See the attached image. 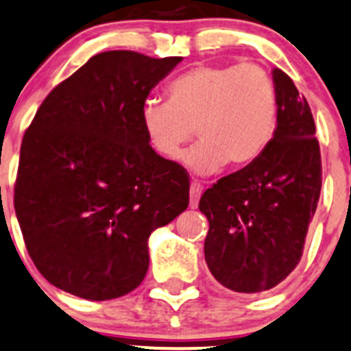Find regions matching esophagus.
Instances as JSON below:
<instances>
[{
  "mask_svg": "<svg viewBox=\"0 0 351 351\" xmlns=\"http://www.w3.org/2000/svg\"><path fill=\"white\" fill-rule=\"evenodd\" d=\"M202 193H204V186H202L198 182L191 183L190 185V206L191 208H197Z\"/></svg>",
  "mask_w": 351,
  "mask_h": 351,
  "instance_id": "obj_1",
  "label": "esophagus"
}]
</instances>
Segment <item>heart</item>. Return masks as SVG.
Segmentation results:
<instances>
[{
    "label": "heart",
    "instance_id": "b5f03b06",
    "mask_svg": "<svg viewBox=\"0 0 351 351\" xmlns=\"http://www.w3.org/2000/svg\"><path fill=\"white\" fill-rule=\"evenodd\" d=\"M166 101H146L141 126L160 156L175 160L195 136L202 139L183 156L200 175L235 168L261 158L278 123V94L257 64L200 65L166 87Z\"/></svg>",
    "mask_w": 351,
    "mask_h": 351
}]
</instances>
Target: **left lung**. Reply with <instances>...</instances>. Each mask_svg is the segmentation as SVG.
<instances>
[{"mask_svg":"<svg viewBox=\"0 0 351 351\" xmlns=\"http://www.w3.org/2000/svg\"><path fill=\"white\" fill-rule=\"evenodd\" d=\"M278 128L254 163L223 176L200 198L208 219L205 261L222 286L256 294L282 282L300 264L322 191V154L304 95L272 70Z\"/></svg>","mask_w":351,"mask_h":351,"instance_id":"left-lung-1","label":"left lung"}]
</instances>
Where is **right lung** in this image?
Here are the masks:
<instances>
[{"mask_svg":"<svg viewBox=\"0 0 351 351\" xmlns=\"http://www.w3.org/2000/svg\"><path fill=\"white\" fill-rule=\"evenodd\" d=\"M182 57L94 55L42 102L20 149L14 212L40 274L90 301L124 296L147 239L185 212L190 180L147 143L141 108Z\"/></svg>","mask_w":351,"mask_h":351,"instance_id":"right-lung-1","label":"right lung"}]
</instances>
